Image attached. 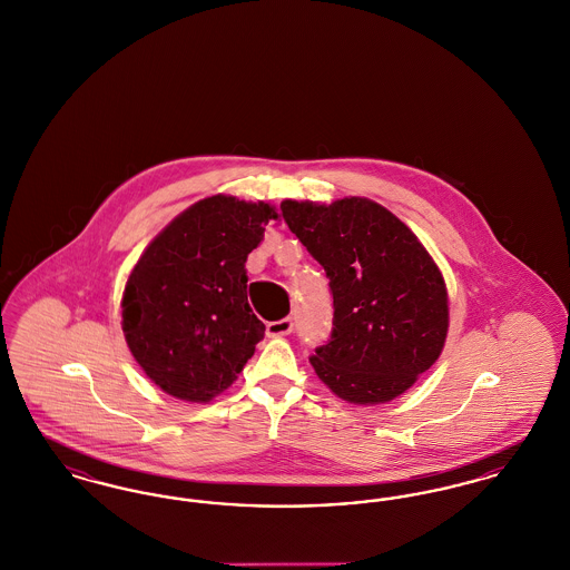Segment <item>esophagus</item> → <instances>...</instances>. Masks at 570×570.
<instances>
[{
    "label": "esophagus",
    "instance_id": "34e87169",
    "mask_svg": "<svg viewBox=\"0 0 570 570\" xmlns=\"http://www.w3.org/2000/svg\"><path fill=\"white\" fill-rule=\"evenodd\" d=\"M293 318H282V321H272L267 323V333L272 337H282V335H288L293 331Z\"/></svg>",
    "mask_w": 570,
    "mask_h": 570
}]
</instances>
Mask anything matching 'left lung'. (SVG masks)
<instances>
[{"mask_svg": "<svg viewBox=\"0 0 570 570\" xmlns=\"http://www.w3.org/2000/svg\"><path fill=\"white\" fill-rule=\"evenodd\" d=\"M279 209L333 295L331 337L309 356L318 379L351 404L402 395L434 365L449 331L434 258L400 217L367 198L284 200Z\"/></svg>", "mask_w": 570, "mask_h": 570, "instance_id": "8db88e82", "label": "left lung"}]
</instances>
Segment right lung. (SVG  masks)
<instances>
[{
  "label": "right lung",
  "mask_w": 570,
  "mask_h": 570,
  "mask_svg": "<svg viewBox=\"0 0 570 570\" xmlns=\"http://www.w3.org/2000/svg\"><path fill=\"white\" fill-rule=\"evenodd\" d=\"M277 212L216 194L194 203L147 245L128 277V348L164 393L212 402L226 391L265 325L247 303L245 261Z\"/></svg>",
  "instance_id": "add662e5"
}]
</instances>
